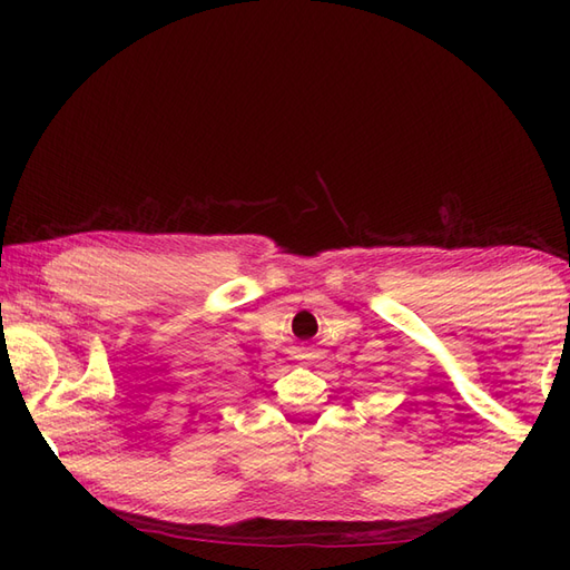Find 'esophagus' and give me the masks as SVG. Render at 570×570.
Masks as SVG:
<instances>
[{
	"mask_svg": "<svg viewBox=\"0 0 570 570\" xmlns=\"http://www.w3.org/2000/svg\"><path fill=\"white\" fill-rule=\"evenodd\" d=\"M306 350H308V347H306Z\"/></svg>",
	"mask_w": 570,
	"mask_h": 570,
	"instance_id": "1",
	"label": "esophagus"
}]
</instances>
